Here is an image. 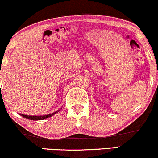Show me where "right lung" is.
<instances>
[{
	"label": "right lung",
	"mask_w": 158,
	"mask_h": 158,
	"mask_svg": "<svg viewBox=\"0 0 158 158\" xmlns=\"http://www.w3.org/2000/svg\"><path fill=\"white\" fill-rule=\"evenodd\" d=\"M59 110H58L57 111L53 112V113H52V114H47V115H43V116H29V115H25V114H19L21 116V117H24V118H26V119H30V120H42V119H47V118H48V117H52V115H54L55 114L58 113Z\"/></svg>",
	"instance_id": "1"
}]
</instances>
